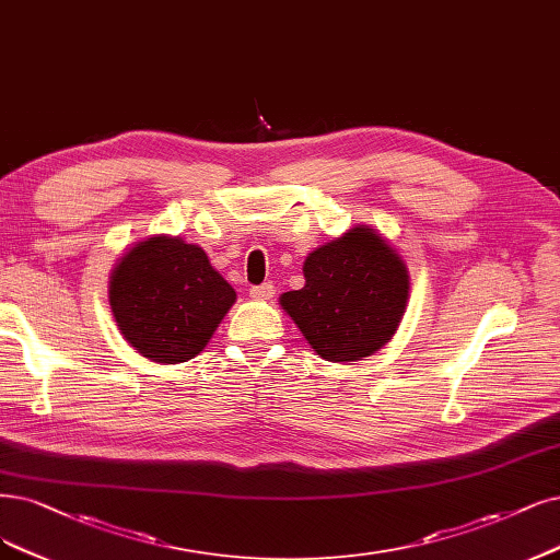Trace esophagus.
<instances>
[{
  "instance_id": "esophagus-1",
  "label": "esophagus",
  "mask_w": 560,
  "mask_h": 560,
  "mask_svg": "<svg viewBox=\"0 0 560 560\" xmlns=\"http://www.w3.org/2000/svg\"><path fill=\"white\" fill-rule=\"evenodd\" d=\"M248 295H252L254 300H272L275 298V285L272 283H260V285H254L252 291H248Z\"/></svg>"
}]
</instances>
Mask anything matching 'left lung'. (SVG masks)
I'll return each mask as SVG.
<instances>
[{"label": "left lung", "instance_id": "1", "mask_svg": "<svg viewBox=\"0 0 560 560\" xmlns=\"http://www.w3.org/2000/svg\"><path fill=\"white\" fill-rule=\"evenodd\" d=\"M304 285L279 304L306 343L327 362L374 355L406 314L410 277L404 258L376 228L355 225L306 256Z\"/></svg>", "mask_w": 560, "mask_h": 560}]
</instances>
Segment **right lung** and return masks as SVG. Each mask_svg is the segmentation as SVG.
Listing matches in <instances>:
<instances>
[{
	"label": "right lung",
	"mask_w": 560,
	"mask_h": 560,
	"mask_svg": "<svg viewBox=\"0 0 560 560\" xmlns=\"http://www.w3.org/2000/svg\"><path fill=\"white\" fill-rule=\"evenodd\" d=\"M237 293L198 244L152 235L110 272L108 302L124 341L156 364L194 360L210 343Z\"/></svg>",
	"instance_id": "1"
}]
</instances>
